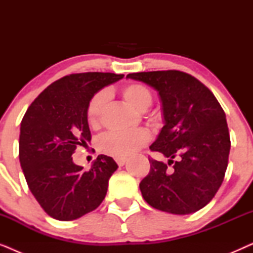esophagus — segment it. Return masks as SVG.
<instances>
[{"label": "esophagus", "mask_w": 253, "mask_h": 253, "mask_svg": "<svg viewBox=\"0 0 253 253\" xmlns=\"http://www.w3.org/2000/svg\"><path fill=\"white\" fill-rule=\"evenodd\" d=\"M115 160H116V162H117V165H119L120 167H122V166L126 165V158H116Z\"/></svg>", "instance_id": "1"}]
</instances>
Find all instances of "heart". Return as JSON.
I'll use <instances>...</instances> for the list:
<instances>
[{"label":"heart","mask_w":253,"mask_h":253,"mask_svg":"<svg viewBox=\"0 0 253 253\" xmlns=\"http://www.w3.org/2000/svg\"><path fill=\"white\" fill-rule=\"evenodd\" d=\"M121 96L130 107L139 113H144L152 105L153 96L146 86L131 83L121 89ZM107 105V94L100 92L88 102L86 109L87 122L92 127L99 126ZM150 140V134L145 130L127 131V132H109L101 137L99 141V150L102 153L115 158H126L134 153L146 145Z\"/></svg>","instance_id":"obj_1"}]
</instances>
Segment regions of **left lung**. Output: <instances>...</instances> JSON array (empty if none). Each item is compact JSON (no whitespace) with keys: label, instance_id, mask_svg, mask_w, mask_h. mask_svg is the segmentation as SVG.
I'll use <instances>...</instances> for the list:
<instances>
[{"label":"left lung","instance_id":"obj_1","mask_svg":"<svg viewBox=\"0 0 253 253\" xmlns=\"http://www.w3.org/2000/svg\"><path fill=\"white\" fill-rule=\"evenodd\" d=\"M160 96L164 126L151 151L168 165L148 159L151 169L139 188L148 205L178 215L205 207L222 184L230 138L226 114L212 92L191 75L177 70L129 74Z\"/></svg>","mask_w":253,"mask_h":253}]
</instances>
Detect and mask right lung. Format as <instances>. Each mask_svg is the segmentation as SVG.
Returning a JSON list of instances; mask_svg holds the SVG:
<instances>
[{"label":"right lung","mask_w":253,"mask_h":253,"mask_svg":"<svg viewBox=\"0 0 253 253\" xmlns=\"http://www.w3.org/2000/svg\"><path fill=\"white\" fill-rule=\"evenodd\" d=\"M110 72L75 74L58 79L31 103L20 123L19 161L27 185L44 212L71 221L105 199L119 166L99 155L89 170L74 164L77 146L91 141L86 109L100 89L122 79Z\"/></svg>","instance_id":"right-lung-1"}]
</instances>
